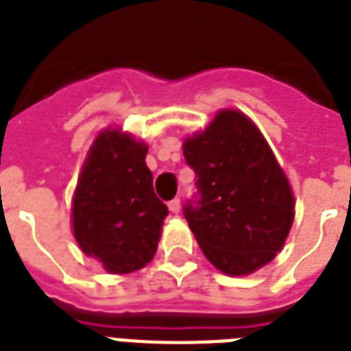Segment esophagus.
<instances>
[{
	"label": "esophagus",
	"instance_id": "esophagus-1",
	"mask_svg": "<svg viewBox=\"0 0 351 351\" xmlns=\"http://www.w3.org/2000/svg\"><path fill=\"white\" fill-rule=\"evenodd\" d=\"M167 208H169L171 213H178V211H180V198H173V200L167 204Z\"/></svg>",
	"mask_w": 351,
	"mask_h": 351
}]
</instances>
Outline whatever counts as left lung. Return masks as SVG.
I'll list each match as a JSON object with an SVG mask.
<instances>
[{
  "label": "left lung",
  "instance_id": "obj_1",
  "mask_svg": "<svg viewBox=\"0 0 351 351\" xmlns=\"http://www.w3.org/2000/svg\"><path fill=\"white\" fill-rule=\"evenodd\" d=\"M197 197L184 217L204 255L226 275H250L282 250L295 198L275 154L250 118L220 111L184 142Z\"/></svg>",
  "mask_w": 351,
  "mask_h": 351
}]
</instances>
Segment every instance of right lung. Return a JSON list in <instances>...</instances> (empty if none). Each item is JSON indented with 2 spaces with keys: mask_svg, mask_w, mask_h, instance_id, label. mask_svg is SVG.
I'll use <instances>...</instances> for the list:
<instances>
[{
  "mask_svg": "<svg viewBox=\"0 0 351 351\" xmlns=\"http://www.w3.org/2000/svg\"><path fill=\"white\" fill-rule=\"evenodd\" d=\"M147 145L120 129L93 142L73 198V231L85 255L125 275L156 253L167 206L154 195Z\"/></svg>",
  "mask_w": 351,
  "mask_h": 351,
  "instance_id": "right-lung-1",
  "label": "right lung"
}]
</instances>
